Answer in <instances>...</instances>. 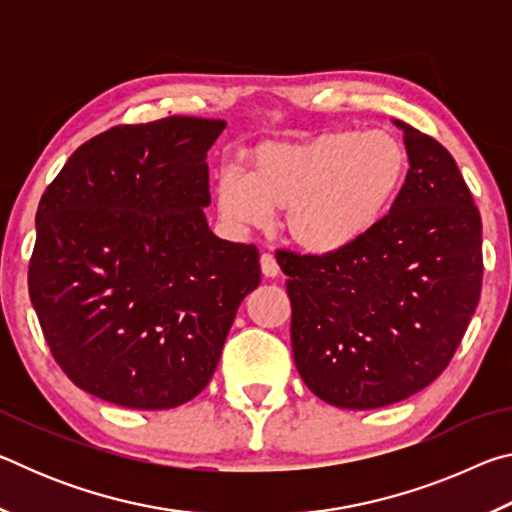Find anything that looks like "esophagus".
<instances>
[{"label": "esophagus", "mask_w": 512, "mask_h": 512, "mask_svg": "<svg viewBox=\"0 0 512 512\" xmlns=\"http://www.w3.org/2000/svg\"><path fill=\"white\" fill-rule=\"evenodd\" d=\"M259 264H262V273L266 277H277V275H280V266H277L275 257L271 253H262V257H259Z\"/></svg>", "instance_id": "1"}]
</instances>
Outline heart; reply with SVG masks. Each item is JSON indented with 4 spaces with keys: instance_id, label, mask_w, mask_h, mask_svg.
Instances as JSON below:
<instances>
[{
    "instance_id": "b5f03b06",
    "label": "heart",
    "mask_w": 512,
    "mask_h": 512,
    "mask_svg": "<svg viewBox=\"0 0 512 512\" xmlns=\"http://www.w3.org/2000/svg\"><path fill=\"white\" fill-rule=\"evenodd\" d=\"M253 171L223 167L216 205L232 228H264L284 210V235L307 255H334L368 237L404 185L409 158L388 131H327L302 142H268Z\"/></svg>"
}]
</instances>
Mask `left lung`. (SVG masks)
<instances>
[{
	"label": "left lung",
	"instance_id": "1",
	"mask_svg": "<svg viewBox=\"0 0 512 512\" xmlns=\"http://www.w3.org/2000/svg\"><path fill=\"white\" fill-rule=\"evenodd\" d=\"M409 173L391 212L334 255L280 253L293 361L307 388L368 411L429 386L452 361L481 293V216L443 144L393 119Z\"/></svg>",
	"mask_w": 512,
	"mask_h": 512
}]
</instances>
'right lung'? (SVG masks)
Returning a JSON list of instances; mask_svg holds the SVG:
<instances>
[{
	"label": "right lung",
	"mask_w": 512,
	"mask_h": 512,
	"mask_svg": "<svg viewBox=\"0 0 512 512\" xmlns=\"http://www.w3.org/2000/svg\"><path fill=\"white\" fill-rule=\"evenodd\" d=\"M223 128L178 115L115 126L40 198L31 305L58 366L99 400L140 411L192 400L257 289V248L219 239L203 212Z\"/></svg>",
	"instance_id": "add662e5"
}]
</instances>
